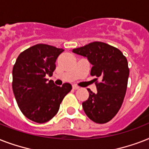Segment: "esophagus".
<instances>
[{"instance_id":"34e87169","label":"esophagus","mask_w":149,"mask_h":149,"mask_svg":"<svg viewBox=\"0 0 149 149\" xmlns=\"http://www.w3.org/2000/svg\"><path fill=\"white\" fill-rule=\"evenodd\" d=\"M79 88V87L77 86V85H72V89H73V90H78Z\"/></svg>"}]
</instances>
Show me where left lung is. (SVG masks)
Wrapping results in <instances>:
<instances>
[{
	"label": "left lung",
	"instance_id": "left-lung-1",
	"mask_svg": "<svg viewBox=\"0 0 149 149\" xmlns=\"http://www.w3.org/2000/svg\"><path fill=\"white\" fill-rule=\"evenodd\" d=\"M72 52L88 58L93 65L91 75L96 77L97 92L94 93L87 89L90 95L82 104L84 112L93 122H108L120 110L127 91V58L118 49L101 42L89 43Z\"/></svg>",
	"mask_w": 149,
	"mask_h": 149
}]
</instances>
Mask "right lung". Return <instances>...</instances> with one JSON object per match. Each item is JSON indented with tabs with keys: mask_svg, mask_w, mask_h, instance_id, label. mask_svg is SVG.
Here are the masks:
<instances>
[{
	"mask_svg": "<svg viewBox=\"0 0 149 149\" xmlns=\"http://www.w3.org/2000/svg\"><path fill=\"white\" fill-rule=\"evenodd\" d=\"M64 50L49 45L37 44L20 53L12 70V89L20 110L27 118L45 123L58 113L63 98L72 90L71 84L62 86L48 82L56 61Z\"/></svg>",
	"mask_w": 149,
	"mask_h": 149,
	"instance_id": "obj_1",
	"label": "right lung"
}]
</instances>
